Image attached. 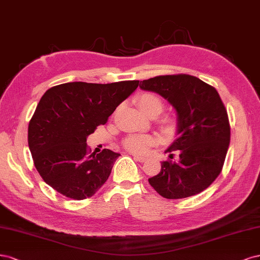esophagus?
Masks as SVG:
<instances>
[{"mask_svg":"<svg viewBox=\"0 0 260 260\" xmlns=\"http://www.w3.org/2000/svg\"><path fill=\"white\" fill-rule=\"evenodd\" d=\"M134 160L135 161H138V162H145L147 161V157H144V156H138V155H134Z\"/></svg>","mask_w":260,"mask_h":260,"instance_id":"esophagus-1","label":"esophagus"}]
</instances>
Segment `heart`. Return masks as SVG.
Returning <instances> with one entry per match:
<instances>
[{
  "label": "heart",
  "mask_w": 260,
  "mask_h": 260,
  "mask_svg": "<svg viewBox=\"0 0 260 260\" xmlns=\"http://www.w3.org/2000/svg\"><path fill=\"white\" fill-rule=\"evenodd\" d=\"M138 105L140 109L147 115L154 118L160 114L164 109V102L160 96L153 93H145L138 98ZM161 127L165 132H172L175 128V119L173 116L166 115L160 121ZM156 144V139L151 135L146 134H131V135L124 138L122 145L125 150L133 154H146L149 149Z\"/></svg>",
  "instance_id": "heart-1"
}]
</instances>
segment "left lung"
Masks as SVG:
<instances>
[{
  "mask_svg": "<svg viewBox=\"0 0 260 260\" xmlns=\"http://www.w3.org/2000/svg\"><path fill=\"white\" fill-rule=\"evenodd\" d=\"M141 89L160 94L174 106L178 115L177 138L165 152L170 158L161 163V172L149 183L165 199L196 196L218 177L230 144V123L215 87L189 74L160 75L144 80Z\"/></svg>",
  "mask_w": 260,
  "mask_h": 260,
  "instance_id": "1",
  "label": "left lung"
}]
</instances>
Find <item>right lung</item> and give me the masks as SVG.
I'll return each mask as SVG.
<instances>
[{
  "label": "right lung",
  "instance_id": "obj_1",
  "mask_svg": "<svg viewBox=\"0 0 260 260\" xmlns=\"http://www.w3.org/2000/svg\"><path fill=\"white\" fill-rule=\"evenodd\" d=\"M138 85L135 80L70 82L45 91L29 122L28 144L48 186L73 200L93 197L102 188L121 154L109 149L89 154L86 138Z\"/></svg>",
  "mask_w": 260,
  "mask_h": 260
}]
</instances>
